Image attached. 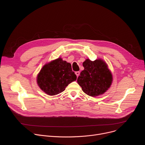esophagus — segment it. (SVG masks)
Wrapping results in <instances>:
<instances>
[{
  "mask_svg": "<svg viewBox=\"0 0 145 145\" xmlns=\"http://www.w3.org/2000/svg\"><path fill=\"white\" fill-rule=\"evenodd\" d=\"M75 74H76V76H77V77H78V76L80 75V72H75Z\"/></svg>",
  "mask_w": 145,
  "mask_h": 145,
  "instance_id": "1",
  "label": "esophagus"
}]
</instances>
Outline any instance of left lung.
Segmentation results:
<instances>
[{
    "label": "left lung",
    "instance_id": "left-lung-1",
    "mask_svg": "<svg viewBox=\"0 0 145 145\" xmlns=\"http://www.w3.org/2000/svg\"><path fill=\"white\" fill-rule=\"evenodd\" d=\"M82 65L84 69L77 78L82 91L92 97L106 92L112 84L113 77L106 62L100 58L93 61L86 59Z\"/></svg>",
    "mask_w": 145,
    "mask_h": 145
}]
</instances>
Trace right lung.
<instances>
[{
  "instance_id": "obj_1",
  "label": "right lung",
  "mask_w": 145,
  "mask_h": 145,
  "mask_svg": "<svg viewBox=\"0 0 145 145\" xmlns=\"http://www.w3.org/2000/svg\"><path fill=\"white\" fill-rule=\"evenodd\" d=\"M76 79L71 64L59 57L44 65L37 75V82L45 93L54 96L65 91Z\"/></svg>"
}]
</instances>
